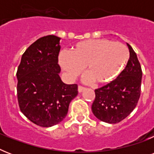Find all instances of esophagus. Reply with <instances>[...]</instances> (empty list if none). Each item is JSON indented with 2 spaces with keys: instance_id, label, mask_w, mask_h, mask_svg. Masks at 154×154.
Wrapping results in <instances>:
<instances>
[{
  "instance_id": "esophagus-1",
  "label": "esophagus",
  "mask_w": 154,
  "mask_h": 154,
  "mask_svg": "<svg viewBox=\"0 0 154 154\" xmlns=\"http://www.w3.org/2000/svg\"><path fill=\"white\" fill-rule=\"evenodd\" d=\"M85 89V87L82 86V85H78V92H79V93H82Z\"/></svg>"
}]
</instances>
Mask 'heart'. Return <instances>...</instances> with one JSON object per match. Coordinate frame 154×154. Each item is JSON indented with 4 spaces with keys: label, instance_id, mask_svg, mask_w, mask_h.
Wrapping results in <instances>:
<instances>
[{
    "label": "heart",
    "instance_id": "1",
    "mask_svg": "<svg viewBox=\"0 0 154 154\" xmlns=\"http://www.w3.org/2000/svg\"><path fill=\"white\" fill-rule=\"evenodd\" d=\"M129 60L128 49L120 42L107 39H93L78 42L69 53H60L59 63L70 78L81 73L82 68L86 81L105 84L115 79L125 69Z\"/></svg>",
    "mask_w": 154,
    "mask_h": 154
}]
</instances>
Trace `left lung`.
<instances>
[{
  "instance_id": "left-lung-1",
  "label": "left lung",
  "mask_w": 154,
  "mask_h": 154,
  "mask_svg": "<svg viewBox=\"0 0 154 154\" xmlns=\"http://www.w3.org/2000/svg\"><path fill=\"white\" fill-rule=\"evenodd\" d=\"M128 65L117 79L95 89L92 105L94 116L102 122L116 124L127 117L137 105L141 95L142 71L136 53L130 45Z\"/></svg>"
}]
</instances>
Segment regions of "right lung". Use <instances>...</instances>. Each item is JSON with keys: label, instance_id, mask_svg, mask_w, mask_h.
Here are the masks:
<instances>
[{"label": "right lung", "instance_id": "right-lung-1", "mask_svg": "<svg viewBox=\"0 0 154 154\" xmlns=\"http://www.w3.org/2000/svg\"><path fill=\"white\" fill-rule=\"evenodd\" d=\"M60 39L49 35L37 40L23 53L17 72L20 111L42 127L60 123L78 94L77 84H65L59 76Z\"/></svg>", "mask_w": 154, "mask_h": 154}]
</instances>
